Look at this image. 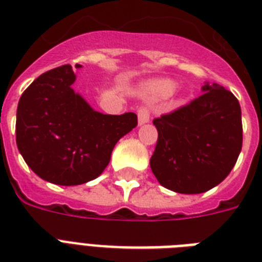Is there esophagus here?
<instances>
[{
    "instance_id": "esophagus-1",
    "label": "esophagus",
    "mask_w": 262,
    "mask_h": 262,
    "mask_svg": "<svg viewBox=\"0 0 262 262\" xmlns=\"http://www.w3.org/2000/svg\"><path fill=\"white\" fill-rule=\"evenodd\" d=\"M149 120H150L149 108L141 106V108L138 109V123H139V124H145V123H149Z\"/></svg>"
}]
</instances>
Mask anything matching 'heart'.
I'll use <instances>...</instances> for the list:
<instances>
[{
  "instance_id": "b5f03b06",
  "label": "heart",
  "mask_w": 262,
  "mask_h": 262,
  "mask_svg": "<svg viewBox=\"0 0 262 262\" xmlns=\"http://www.w3.org/2000/svg\"><path fill=\"white\" fill-rule=\"evenodd\" d=\"M178 83L171 79H161L157 82L151 83L149 86V93L156 98H167L175 93Z\"/></svg>"
}]
</instances>
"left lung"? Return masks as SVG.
<instances>
[{
    "instance_id": "obj_1",
    "label": "left lung",
    "mask_w": 262,
    "mask_h": 262,
    "mask_svg": "<svg viewBox=\"0 0 262 262\" xmlns=\"http://www.w3.org/2000/svg\"><path fill=\"white\" fill-rule=\"evenodd\" d=\"M187 105L154 119L159 139L150 168L161 186L200 194L226 179L242 150L241 105L231 91L205 83Z\"/></svg>"
}]
</instances>
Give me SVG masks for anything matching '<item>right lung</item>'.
I'll return each instance as SVG.
<instances>
[{
  "mask_svg": "<svg viewBox=\"0 0 262 262\" xmlns=\"http://www.w3.org/2000/svg\"><path fill=\"white\" fill-rule=\"evenodd\" d=\"M71 66L45 72L24 90L16 113V143L27 165L50 183L95 179L117 141L137 127L135 113L103 115L72 89Z\"/></svg>",
  "mask_w": 262,
  "mask_h": 262,
  "instance_id": "1",
  "label": "right lung"
}]
</instances>
